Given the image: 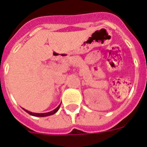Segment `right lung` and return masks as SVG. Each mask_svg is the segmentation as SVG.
Here are the masks:
<instances>
[{
    "label": "right lung",
    "mask_w": 147,
    "mask_h": 147,
    "mask_svg": "<svg viewBox=\"0 0 147 147\" xmlns=\"http://www.w3.org/2000/svg\"><path fill=\"white\" fill-rule=\"evenodd\" d=\"M60 106H61V104H60L59 106H58L56 109H55L54 110L51 111V112H46V113H35V112H29V111L26 110V109H24V111H26L27 113H29V115H31L32 116H35V117H46V116H49V115H54L55 113H56V112H58V109H59L60 108Z\"/></svg>",
    "instance_id": "right-lung-1"
}]
</instances>
